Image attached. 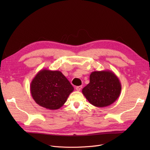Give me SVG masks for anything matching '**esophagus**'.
Here are the masks:
<instances>
[{"label":"esophagus","instance_id":"obj_1","mask_svg":"<svg viewBox=\"0 0 150 150\" xmlns=\"http://www.w3.org/2000/svg\"><path fill=\"white\" fill-rule=\"evenodd\" d=\"M81 88H82V86H76V90L77 91H80Z\"/></svg>","mask_w":150,"mask_h":150}]
</instances>
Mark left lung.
I'll return each mask as SVG.
<instances>
[{"instance_id":"1","label":"left lung","mask_w":150,"mask_h":150,"mask_svg":"<svg viewBox=\"0 0 150 150\" xmlns=\"http://www.w3.org/2000/svg\"><path fill=\"white\" fill-rule=\"evenodd\" d=\"M89 79V83L82 89V93L92 105L100 108L108 106L119 98L122 85L112 71H94L91 74Z\"/></svg>"}]
</instances>
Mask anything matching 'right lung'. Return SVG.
I'll return each mask as SVG.
<instances>
[{
	"instance_id": "right-lung-1",
	"label": "right lung",
	"mask_w": 150,
	"mask_h": 150,
	"mask_svg": "<svg viewBox=\"0 0 150 150\" xmlns=\"http://www.w3.org/2000/svg\"><path fill=\"white\" fill-rule=\"evenodd\" d=\"M74 88L59 70H41L30 84L31 96L36 103L47 109L62 107Z\"/></svg>"
}]
</instances>
